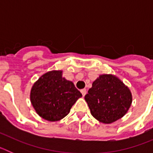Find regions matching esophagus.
Returning a JSON list of instances; mask_svg holds the SVG:
<instances>
[{
	"label": "esophagus",
	"instance_id": "1",
	"mask_svg": "<svg viewBox=\"0 0 153 153\" xmlns=\"http://www.w3.org/2000/svg\"><path fill=\"white\" fill-rule=\"evenodd\" d=\"M80 92H81V93H82V95H83V97H84V96L86 94V89H83V90H81Z\"/></svg>",
	"mask_w": 153,
	"mask_h": 153
}]
</instances>
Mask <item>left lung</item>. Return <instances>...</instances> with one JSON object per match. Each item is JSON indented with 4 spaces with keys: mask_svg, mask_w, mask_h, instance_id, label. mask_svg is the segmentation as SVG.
Returning <instances> with one entry per match:
<instances>
[{
    "mask_svg": "<svg viewBox=\"0 0 153 153\" xmlns=\"http://www.w3.org/2000/svg\"><path fill=\"white\" fill-rule=\"evenodd\" d=\"M90 113L103 123L122 118L132 103V94L122 81L113 75H100L85 96Z\"/></svg>",
    "mask_w": 153,
    "mask_h": 153,
    "instance_id": "obj_1",
    "label": "left lung"
}]
</instances>
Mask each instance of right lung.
Segmentation results:
<instances>
[{
    "mask_svg": "<svg viewBox=\"0 0 153 153\" xmlns=\"http://www.w3.org/2000/svg\"><path fill=\"white\" fill-rule=\"evenodd\" d=\"M81 97L74 83L62 76L60 70L44 74L30 92L31 103L37 114L51 122L66 117Z\"/></svg>",
    "mask_w": 153,
    "mask_h": 153,
    "instance_id": "add662e5",
    "label": "right lung"
}]
</instances>
